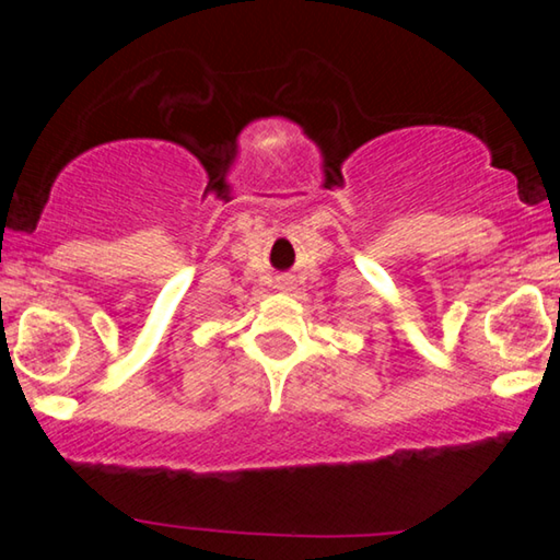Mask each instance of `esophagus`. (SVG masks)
I'll list each match as a JSON object with an SVG mask.
<instances>
[{
	"label": "esophagus",
	"instance_id": "esophagus-1",
	"mask_svg": "<svg viewBox=\"0 0 560 560\" xmlns=\"http://www.w3.org/2000/svg\"><path fill=\"white\" fill-rule=\"evenodd\" d=\"M277 289L279 291H291L293 289V277H279L277 279Z\"/></svg>",
	"mask_w": 560,
	"mask_h": 560
}]
</instances>
